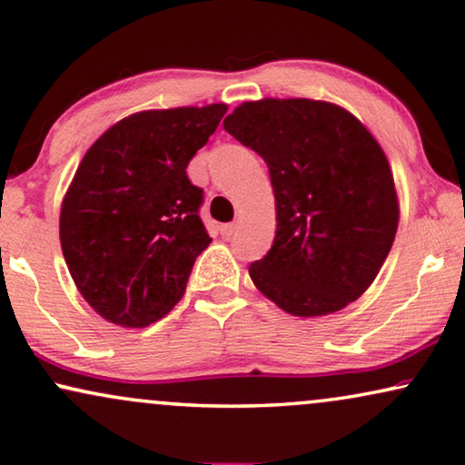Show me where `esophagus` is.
Returning a JSON list of instances; mask_svg holds the SVG:
<instances>
[{
    "instance_id": "obj_1",
    "label": "esophagus",
    "mask_w": 465,
    "mask_h": 465,
    "mask_svg": "<svg viewBox=\"0 0 465 465\" xmlns=\"http://www.w3.org/2000/svg\"><path fill=\"white\" fill-rule=\"evenodd\" d=\"M219 232H221V235H223V238H232V235H233L235 232H238V223H225V225H221Z\"/></svg>"
}]
</instances>
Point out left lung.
Listing matches in <instances>:
<instances>
[{"mask_svg": "<svg viewBox=\"0 0 465 465\" xmlns=\"http://www.w3.org/2000/svg\"><path fill=\"white\" fill-rule=\"evenodd\" d=\"M223 128L256 151L275 194V240L250 277L293 316H325L377 279L400 223L391 167L348 109L314 99L246 101Z\"/></svg>", "mask_w": 465, "mask_h": 465, "instance_id": "left-lung-1", "label": "left lung"}]
</instances>
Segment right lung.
<instances>
[{
    "instance_id": "1",
    "label": "right lung",
    "mask_w": 465,
    "mask_h": 465,
    "mask_svg": "<svg viewBox=\"0 0 465 465\" xmlns=\"http://www.w3.org/2000/svg\"><path fill=\"white\" fill-rule=\"evenodd\" d=\"M225 112L211 103L132 114L80 161L62 201V252L88 306L114 325L149 327L186 292L211 244L186 167Z\"/></svg>"
}]
</instances>
